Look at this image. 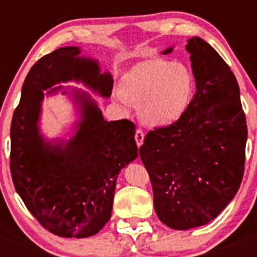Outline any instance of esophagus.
I'll return each mask as SVG.
<instances>
[{
	"label": "esophagus",
	"instance_id": "1",
	"mask_svg": "<svg viewBox=\"0 0 257 257\" xmlns=\"http://www.w3.org/2000/svg\"><path fill=\"white\" fill-rule=\"evenodd\" d=\"M135 140H136V145L138 147H142L143 143H144V133L142 130H136L135 131Z\"/></svg>",
	"mask_w": 257,
	"mask_h": 257
}]
</instances>
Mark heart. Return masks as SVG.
<instances>
[{
    "label": "heart",
    "mask_w": 257,
    "mask_h": 257,
    "mask_svg": "<svg viewBox=\"0 0 257 257\" xmlns=\"http://www.w3.org/2000/svg\"><path fill=\"white\" fill-rule=\"evenodd\" d=\"M196 91V78L181 61L152 58L127 70L119 82L118 103L138 105V115L151 127H167L188 112Z\"/></svg>",
    "instance_id": "1"
}]
</instances>
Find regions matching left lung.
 I'll return each mask as SVG.
<instances>
[{"mask_svg": "<svg viewBox=\"0 0 257 257\" xmlns=\"http://www.w3.org/2000/svg\"><path fill=\"white\" fill-rule=\"evenodd\" d=\"M196 94L180 121L149 131L140 158L151 178L157 216L178 230L205 225L239 189L247 124L229 65L199 37L188 40ZM169 47L162 54H170Z\"/></svg>", "mask_w": 257, "mask_h": 257, "instance_id": "obj_1", "label": "left lung"}]
</instances>
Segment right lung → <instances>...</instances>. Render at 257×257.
Instances as JSON below:
<instances>
[{"label":"right lung","mask_w":257,"mask_h":257,"mask_svg":"<svg viewBox=\"0 0 257 257\" xmlns=\"http://www.w3.org/2000/svg\"><path fill=\"white\" fill-rule=\"evenodd\" d=\"M79 54V47H60L31 68L10 128L15 189L41 225L64 238L91 237L103 229L112 215L118 174L138 157L135 124L128 119L105 121L91 96L81 90L72 92L81 115L76 134L67 142H47L40 134L44 91L56 83L76 81L103 97L112 94V76Z\"/></svg>","instance_id":"1"}]
</instances>
